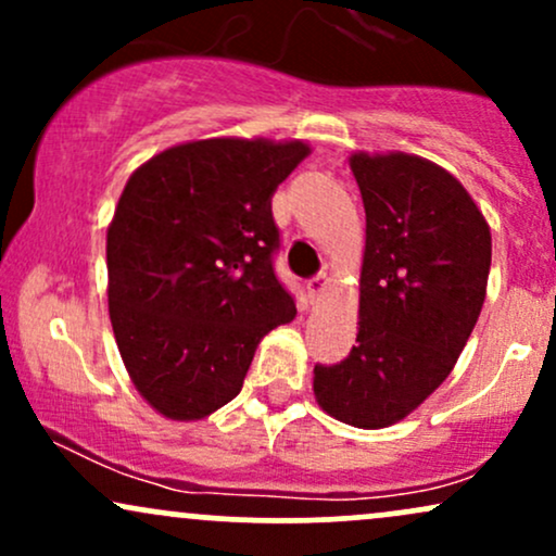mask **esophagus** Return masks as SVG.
<instances>
[{
  "mask_svg": "<svg viewBox=\"0 0 556 556\" xmlns=\"http://www.w3.org/2000/svg\"><path fill=\"white\" fill-rule=\"evenodd\" d=\"M327 287H329V277H327V274H318V277L308 279V295L311 298H321L324 292H327Z\"/></svg>",
  "mask_w": 556,
  "mask_h": 556,
  "instance_id": "34e87169",
  "label": "esophagus"
}]
</instances>
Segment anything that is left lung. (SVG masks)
Segmentation results:
<instances>
[{"instance_id":"1","label":"left lung","mask_w":556,"mask_h":556,"mask_svg":"<svg viewBox=\"0 0 556 556\" xmlns=\"http://www.w3.org/2000/svg\"><path fill=\"white\" fill-rule=\"evenodd\" d=\"M366 208L358 337L314 368L318 407L355 429H387L433 394L486 300L491 229L463 182L429 159L353 151Z\"/></svg>"}]
</instances>
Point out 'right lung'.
Listing matches in <instances>:
<instances>
[{
  "label": "right lung",
  "mask_w": 556,
  "mask_h": 556,
  "mask_svg": "<svg viewBox=\"0 0 556 556\" xmlns=\"http://www.w3.org/2000/svg\"><path fill=\"white\" fill-rule=\"evenodd\" d=\"M305 140L203 138L132 172L106 227V298L127 376L159 416L238 397L258 342L295 318L271 269L277 185Z\"/></svg>",
  "instance_id": "right-lung-1"
}]
</instances>
